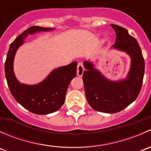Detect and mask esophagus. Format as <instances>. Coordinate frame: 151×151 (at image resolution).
Returning a JSON list of instances; mask_svg holds the SVG:
<instances>
[{
	"label": "esophagus",
	"mask_w": 151,
	"mask_h": 151,
	"mask_svg": "<svg viewBox=\"0 0 151 151\" xmlns=\"http://www.w3.org/2000/svg\"><path fill=\"white\" fill-rule=\"evenodd\" d=\"M83 71H84V66H83V63H79L77 65V74L79 77H82L83 74Z\"/></svg>",
	"instance_id": "obj_1"
}]
</instances>
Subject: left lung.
<instances>
[{
  "label": "left lung",
  "instance_id": "left-lung-1",
  "mask_svg": "<svg viewBox=\"0 0 151 151\" xmlns=\"http://www.w3.org/2000/svg\"><path fill=\"white\" fill-rule=\"evenodd\" d=\"M116 33L115 43L112 49L125 52L131 58L126 77L110 80L97 69L92 61L85 60L83 74L85 92L90 106L105 113L120 112L136 100L142 85L145 60L137 41L129 34L126 29L111 24Z\"/></svg>",
  "mask_w": 151,
  "mask_h": 151
}]
</instances>
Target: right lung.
Instances as JSON below:
<instances>
[{
  "instance_id": "1",
  "label": "right lung",
  "mask_w": 151,
  "mask_h": 151,
  "mask_svg": "<svg viewBox=\"0 0 151 151\" xmlns=\"http://www.w3.org/2000/svg\"><path fill=\"white\" fill-rule=\"evenodd\" d=\"M55 28L32 26L21 33L11 44L5 63L7 84L14 98L30 112L37 115H47L58 110L65 101L70 82L77 74V62L53 69L46 78L36 85L21 83L14 71V60L19 47L28 35L39 32L52 31Z\"/></svg>"
}]
</instances>
